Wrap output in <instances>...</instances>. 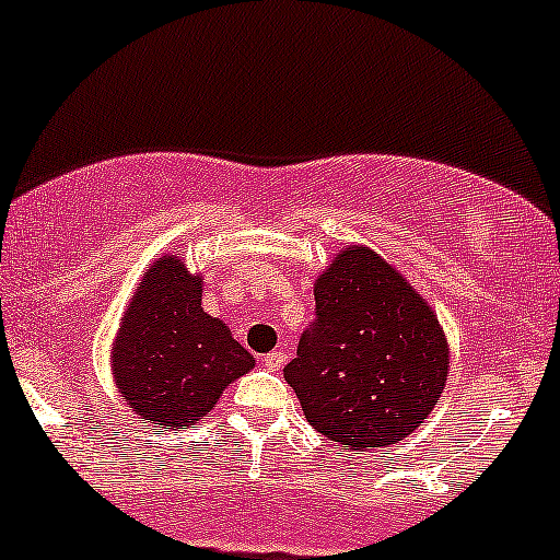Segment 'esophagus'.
Segmentation results:
<instances>
[{"mask_svg":"<svg viewBox=\"0 0 560 560\" xmlns=\"http://www.w3.org/2000/svg\"><path fill=\"white\" fill-rule=\"evenodd\" d=\"M287 359H290V353L287 350H270V353L262 355V366H266L268 372H281V366L287 364Z\"/></svg>","mask_w":560,"mask_h":560,"instance_id":"esophagus-1","label":"esophagus"}]
</instances>
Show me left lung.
<instances>
[{"instance_id": "left-lung-1", "label": "left lung", "mask_w": 560, "mask_h": 560, "mask_svg": "<svg viewBox=\"0 0 560 560\" xmlns=\"http://www.w3.org/2000/svg\"><path fill=\"white\" fill-rule=\"evenodd\" d=\"M313 294L316 318L284 366L308 422L361 452L407 439L444 390L450 350L439 318L366 247L337 255Z\"/></svg>"}]
</instances>
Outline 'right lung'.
<instances>
[{
	"mask_svg": "<svg viewBox=\"0 0 560 560\" xmlns=\"http://www.w3.org/2000/svg\"><path fill=\"white\" fill-rule=\"evenodd\" d=\"M114 377L140 420L190 428L231 380L255 366L223 322L201 311V281L159 257L140 281L114 346Z\"/></svg>",
	"mask_w": 560,
	"mask_h": 560,
	"instance_id": "1",
	"label": "right lung"
}]
</instances>
